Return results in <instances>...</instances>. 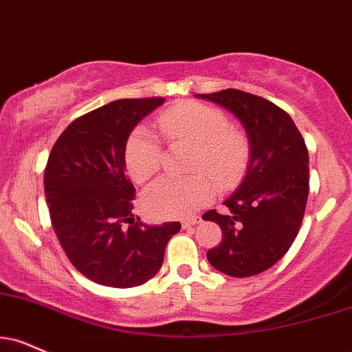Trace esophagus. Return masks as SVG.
Returning <instances> with one entry per match:
<instances>
[{
	"label": "esophagus",
	"instance_id": "34e87169",
	"mask_svg": "<svg viewBox=\"0 0 352 352\" xmlns=\"http://www.w3.org/2000/svg\"><path fill=\"white\" fill-rule=\"evenodd\" d=\"M200 221H201L200 217H193V218L182 219V228H190V226H195V224H198Z\"/></svg>",
	"mask_w": 352,
	"mask_h": 352
}]
</instances>
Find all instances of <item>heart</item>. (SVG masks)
Listing matches in <instances>:
<instances>
[{
	"label": "heart",
	"mask_w": 352,
	"mask_h": 352,
	"mask_svg": "<svg viewBox=\"0 0 352 352\" xmlns=\"http://www.w3.org/2000/svg\"><path fill=\"white\" fill-rule=\"evenodd\" d=\"M157 124L165 139L195 146L192 170L206 172L221 188H231L244 175L251 147L243 131L232 128L221 109L184 101L159 114ZM162 147L155 134L144 126L129 134L124 164L131 179L147 182L159 170ZM213 185L201 173L175 179L164 177L144 193V208L154 218H184L213 198Z\"/></svg>",
	"instance_id": "1"
}]
</instances>
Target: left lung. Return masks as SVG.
Masks as SVG:
<instances>
[{
  "instance_id": "obj_1",
  "label": "left lung",
  "mask_w": 352,
  "mask_h": 352,
  "mask_svg": "<svg viewBox=\"0 0 352 352\" xmlns=\"http://www.w3.org/2000/svg\"><path fill=\"white\" fill-rule=\"evenodd\" d=\"M197 98L213 101L243 122L251 144L248 172L224 201V214H203L219 224L221 243L208 262L230 277H251L272 267L297 238L308 198V149L295 122L272 101L234 88Z\"/></svg>"
}]
</instances>
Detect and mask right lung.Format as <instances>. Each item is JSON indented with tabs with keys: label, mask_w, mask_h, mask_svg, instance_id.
<instances>
[{
	"label": "right lung",
	"mask_w": 352,
	"mask_h": 352,
	"mask_svg": "<svg viewBox=\"0 0 352 352\" xmlns=\"http://www.w3.org/2000/svg\"><path fill=\"white\" fill-rule=\"evenodd\" d=\"M165 98L116 100L70 122L44 173L50 221L74 267L100 285L129 289L159 272L180 223L149 226L133 213L126 175L131 131Z\"/></svg>",
	"instance_id": "right-lung-1"
}]
</instances>
